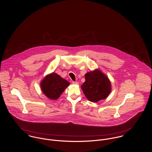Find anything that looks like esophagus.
I'll use <instances>...</instances> for the list:
<instances>
[{"label": "esophagus", "instance_id": "1", "mask_svg": "<svg viewBox=\"0 0 152 152\" xmlns=\"http://www.w3.org/2000/svg\"><path fill=\"white\" fill-rule=\"evenodd\" d=\"M72 84H74V85H78V82H76V81H72Z\"/></svg>", "mask_w": 152, "mask_h": 152}]
</instances>
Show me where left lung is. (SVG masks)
Instances as JSON below:
<instances>
[{"mask_svg": "<svg viewBox=\"0 0 152 152\" xmlns=\"http://www.w3.org/2000/svg\"><path fill=\"white\" fill-rule=\"evenodd\" d=\"M85 78L86 81L81 88L89 101L96 102L108 96L111 91L110 83L108 78L99 70L87 72Z\"/></svg>", "mask_w": 152, "mask_h": 152, "instance_id": "left-lung-1", "label": "left lung"}]
</instances>
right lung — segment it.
I'll return each instance as SVG.
<instances>
[{"mask_svg": "<svg viewBox=\"0 0 152 152\" xmlns=\"http://www.w3.org/2000/svg\"><path fill=\"white\" fill-rule=\"evenodd\" d=\"M69 85V82L53 72L44 78L41 83V88L47 98L56 100L60 97Z\"/></svg>", "mask_w": 152, "mask_h": 152, "instance_id": "right-lung-1", "label": "right lung"}]
</instances>
